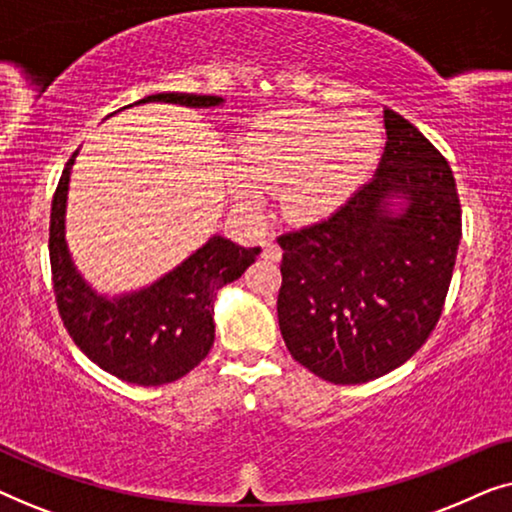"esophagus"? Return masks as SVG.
Masks as SVG:
<instances>
[{
  "label": "esophagus",
  "mask_w": 512,
  "mask_h": 512,
  "mask_svg": "<svg viewBox=\"0 0 512 512\" xmlns=\"http://www.w3.org/2000/svg\"><path fill=\"white\" fill-rule=\"evenodd\" d=\"M263 258H265V261L275 263V261H279V258H282V249H279L272 240H265L263 242Z\"/></svg>",
  "instance_id": "esophagus-1"
}]
</instances>
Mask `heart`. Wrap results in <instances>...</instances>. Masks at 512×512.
I'll return each mask as SVG.
<instances>
[{
  "label": "heart",
  "instance_id": "1",
  "mask_svg": "<svg viewBox=\"0 0 512 512\" xmlns=\"http://www.w3.org/2000/svg\"><path fill=\"white\" fill-rule=\"evenodd\" d=\"M382 149V125L370 116L300 109L270 114L235 146L230 200L240 212L256 214L261 193H277L286 221L319 223L359 191Z\"/></svg>",
  "mask_w": 512,
  "mask_h": 512
}]
</instances>
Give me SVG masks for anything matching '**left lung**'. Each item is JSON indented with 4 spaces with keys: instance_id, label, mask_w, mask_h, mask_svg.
I'll return each instance as SVG.
<instances>
[{
    "instance_id": "1",
    "label": "left lung",
    "mask_w": 512,
    "mask_h": 512,
    "mask_svg": "<svg viewBox=\"0 0 512 512\" xmlns=\"http://www.w3.org/2000/svg\"><path fill=\"white\" fill-rule=\"evenodd\" d=\"M373 181L326 221L279 235V331L321 380L363 384L403 366L438 324L461 240L447 160L396 111Z\"/></svg>"
}]
</instances>
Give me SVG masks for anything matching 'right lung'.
<instances>
[{
  "mask_svg": "<svg viewBox=\"0 0 512 512\" xmlns=\"http://www.w3.org/2000/svg\"><path fill=\"white\" fill-rule=\"evenodd\" d=\"M146 102H167L191 109L221 107L219 95L156 93ZM132 107V104H128ZM72 153L51 207V270L60 317L76 347L118 380L139 387L170 384L198 366L214 345V300L256 261L261 247L212 235L177 268L135 291L100 293L76 268L67 244V193Z\"/></svg>",
  "mask_w": 512,
  "mask_h": 512,
  "instance_id": "1",
  "label": "right lung"
}]
</instances>
